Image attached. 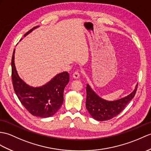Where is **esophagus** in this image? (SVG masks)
<instances>
[{
    "instance_id": "34e87169",
    "label": "esophagus",
    "mask_w": 151,
    "mask_h": 151,
    "mask_svg": "<svg viewBox=\"0 0 151 151\" xmlns=\"http://www.w3.org/2000/svg\"><path fill=\"white\" fill-rule=\"evenodd\" d=\"M73 78H76V79H78V78H80V72L78 71H75L74 73H73Z\"/></svg>"
}]
</instances>
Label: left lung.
Returning <instances> with one entry per match:
<instances>
[{
  "label": "left lung",
  "instance_id": "8db88e82",
  "mask_svg": "<svg viewBox=\"0 0 151 151\" xmlns=\"http://www.w3.org/2000/svg\"><path fill=\"white\" fill-rule=\"evenodd\" d=\"M137 88L138 83L134 90L127 96L114 101H107L96 95L87 84L86 101L87 109L95 120L99 121L111 120L124 110L127 104L135 96Z\"/></svg>",
  "mask_w": 151,
  "mask_h": 151
}]
</instances>
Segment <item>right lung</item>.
Masks as SVG:
<instances>
[{
  "instance_id": "1",
  "label": "right lung",
  "mask_w": 151,
  "mask_h": 151,
  "mask_svg": "<svg viewBox=\"0 0 151 151\" xmlns=\"http://www.w3.org/2000/svg\"><path fill=\"white\" fill-rule=\"evenodd\" d=\"M35 28L30 29L24 37ZM14 56L15 50L12 60V78L14 91L21 104L35 116L47 118L55 114L64 101V90L69 81V73L66 71L59 73L42 87H30L17 74Z\"/></svg>"
}]
</instances>
